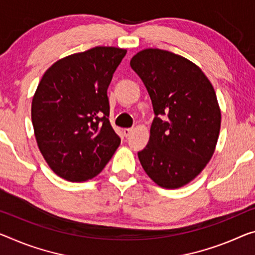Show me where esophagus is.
<instances>
[{"instance_id": "34e87169", "label": "esophagus", "mask_w": 255, "mask_h": 255, "mask_svg": "<svg viewBox=\"0 0 255 255\" xmlns=\"http://www.w3.org/2000/svg\"><path fill=\"white\" fill-rule=\"evenodd\" d=\"M133 128H123V134L124 136H128L132 133Z\"/></svg>"}]
</instances>
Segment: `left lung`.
<instances>
[{
  "mask_svg": "<svg viewBox=\"0 0 255 255\" xmlns=\"http://www.w3.org/2000/svg\"><path fill=\"white\" fill-rule=\"evenodd\" d=\"M130 65L146 85L155 113L149 141L138 152L141 166L156 185L178 189L193 181L214 154L221 111L213 85L193 61L166 50H141Z\"/></svg>",
  "mask_w": 255,
  "mask_h": 255,
  "instance_id": "left-lung-1",
  "label": "left lung"
}]
</instances>
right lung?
<instances>
[{"instance_id":"obj_1","label":"right lung","mask_w":255,"mask_h":255,"mask_svg":"<svg viewBox=\"0 0 255 255\" xmlns=\"http://www.w3.org/2000/svg\"><path fill=\"white\" fill-rule=\"evenodd\" d=\"M127 49L96 46L46 69L32 100L43 158L60 178L83 182L104 170L121 143L109 122L107 89Z\"/></svg>"}]
</instances>
